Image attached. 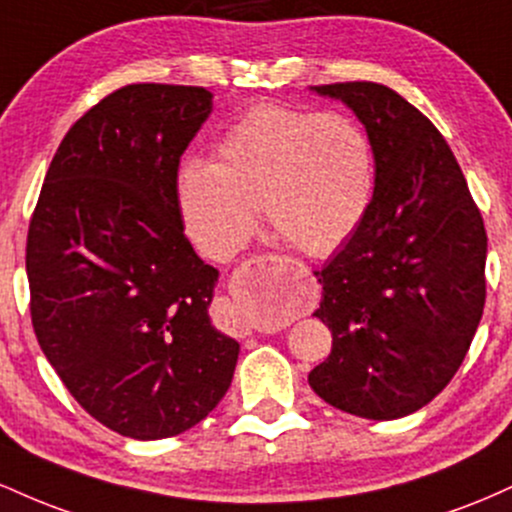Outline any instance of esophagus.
<instances>
[{
    "label": "esophagus",
    "instance_id": "obj_1",
    "mask_svg": "<svg viewBox=\"0 0 512 512\" xmlns=\"http://www.w3.org/2000/svg\"><path fill=\"white\" fill-rule=\"evenodd\" d=\"M281 264H284V267H289L291 272H298V274H308V267H305V264L296 262V260H289V257H284V260H281Z\"/></svg>",
    "mask_w": 512,
    "mask_h": 512
}]
</instances>
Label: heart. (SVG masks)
Here are the masks:
<instances>
[{"label":"heart","instance_id":"obj_1","mask_svg":"<svg viewBox=\"0 0 512 512\" xmlns=\"http://www.w3.org/2000/svg\"><path fill=\"white\" fill-rule=\"evenodd\" d=\"M375 190L373 146L342 113L279 103L250 108L223 132L214 163L187 161L178 204L187 233L214 260L243 248L257 219L308 255L356 233Z\"/></svg>","mask_w":512,"mask_h":512}]
</instances>
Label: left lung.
<instances>
[{
  "label": "left lung",
  "mask_w": 512,
  "mask_h": 512,
  "mask_svg": "<svg viewBox=\"0 0 512 512\" xmlns=\"http://www.w3.org/2000/svg\"><path fill=\"white\" fill-rule=\"evenodd\" d=\"M366 127V219L320 272L332 354L308 383L334 409L390 421L426 407L462 366L486 301V228L443 134L373 81L313 86Z\"/></svg>",
  "instance_id": "left-lung-1"
}]
</instances>
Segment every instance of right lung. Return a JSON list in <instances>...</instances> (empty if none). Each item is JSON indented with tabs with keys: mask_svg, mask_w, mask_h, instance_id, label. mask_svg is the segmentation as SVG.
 Wrapping results in <instances>:
<instances>
[{
	"mask_svg": "<svg viewBox=\"0 0 512 512\" xmlns=\"http://www.w3.org/2000/svg\"><path fill=\"white\" fill-rule=\"evenodd\" d=\"M202 86L117 88L76 120L28 226L40 349L110 431L178 436L231 387L240 344L211 325L219 269L182 231L180 156L211 115Z\"/></svg>",
	"mask_w": 512,
	"mask_h": 512,
	"instance_id": "right-lung-1",
	"label": "right lung"
}]
</instances>
